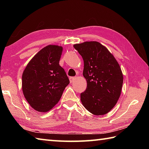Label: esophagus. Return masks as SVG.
Listing matches in <instances>:
<instances>
[{
  "instance_id": "34e87169",
  "label": "esophagus",
  "mask_w": 149,
  "mask_h": 149,
  "mask_svg": "<svg viewBox=\"0 0 149 149\" xmlns=\"http://www.w3.org/2000/svg\"><path fill=\"white\" fill-rule=\"evenodd\" d=\"M75 79H76V77H70V83L74 82V81L75 80Z\"/></svg>"
}]
</instances>
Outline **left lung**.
Segmentation results:
<instances>
[{"instance_id": "obj_1", "label": "left lung", "mask_w": 149, "mask_h": 149, "mask_svg": "<svg viewBox=\"0 0 149 149\" xmlns=\"http://www.w3.org/2000/svg\"><path fill=\"white\" fill-rule=\"evenodd\" d=\"M84 61L83 75L87 89L81 93V101L94 115H104L119 99L123 84L122 70L114 56L99 42L74 45Z\"/></svg>"}]
</instances>
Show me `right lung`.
<instances>
[{
	"label": "right lung",
	"instance_id": "add662e5",
	"mask_svg": "<svg viewBox=\"0 0 149 149\" xmlns=\"http://www.w3.org/2000/svg\"><path fill=\"white\" fill-rule=\"evenodd\" d=\"M62 47L48 45L30 60L22 74V91L30 106L47 112L56 105L70 80L59 61Z\"/></svg>",
	"mask_w": 149,
	"mask_h": 149
}]
</instances>
